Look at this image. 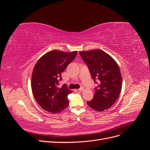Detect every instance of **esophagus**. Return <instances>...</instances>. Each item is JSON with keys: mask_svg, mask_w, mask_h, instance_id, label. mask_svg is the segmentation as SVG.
Wrapping results in <instances>:
<instances>
[{"mask_svg": "<svg viewBox=\"0 0 150 150\" xmlns=\"http://www.w3.org/2000/svg\"><path fill=\"white\" fill-rule=\"evenodd\" d=\"M84 88L83 87H82V88H79V89H78V91H84Z\"/></svg>", "mask_w": 150, "mask_h": 150, "instance_id": "esophagus-1", "label": "esophagus"}]
</instances>
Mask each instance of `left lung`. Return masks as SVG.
<instances>
[{
  "instance_id": "8db88e82",
  "label": "left lung",
  "mask_w": 150,
  "mask_h": 150,
  "mask_svg": "<svg viewBox=\"0 0 150 150\" xmlns=\"http://www.w3.org/2000/svg\"><path fill=\"white\" fill-rule=\"evenodd\" d=\"M79 54L98 84L93 99L87 104L95 111L106 110L115 104L121 91L122 76L119 66L111 56L100 49L80 51Z\"/></svg>"
}]
</instances>
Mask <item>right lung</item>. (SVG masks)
Wrapping results in <instances>:
<instances>
[{
	"mask_svg": "<svg viewBox=\"0 0 150 150\" xmlns=\"http://www.w3.org/2000/svg\"><path fill=\"white\" fill-rule=\"evenodd\" d=\"M77 53L53 50L36 62L32 74L31 89L35 101L44 110L59 113L69 105L67 96L72 91L66 84L60 88L58 81L62 79L61 72L74 59Z\"/></svg>",
	"mask_w": 150,
	"mask_h": 150,
	"instance_id": "add662e5",
	"label": "right lung"
}]
</instances>
